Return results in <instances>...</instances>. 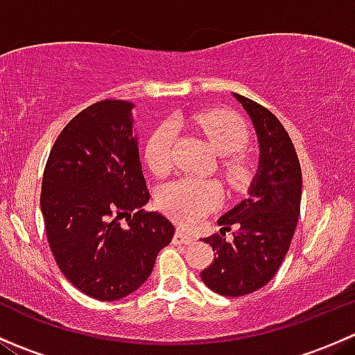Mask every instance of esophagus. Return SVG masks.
Returning a JSON list of instances; mask_svg holds the SVG:
<instances>
[{"label":"esophagus","mask_w":355,"mask_h":355,"mask_svg":"<svg viewBox=\"0 0 355 355\" xmlns=\"http://www.w3.org/2000/svg\"><path fill=\"white\" fill-rule=\"evenodd\" d=\"M194 241H196L194 237H191V235L185 234V232L182 230H177L173 235V244L177 245H187V244H192Z\"/></svg>","instance_id":"esophagus-1"}]
</instances>
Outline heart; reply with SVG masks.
<instances>
[{"label": "heart", "instance_id": "b5f03b06", "mask_svg": "<svg viewBox=\"0 0 355 355\" xmlns=\"http://www.w3.org/2000/svg\"><path fill=\"white\" fill-rule=\"evenodd\" d=\"M196 125L202 130L214 151L227 156L223 170L234 187H242L252 175V163L242 155L249 142V130L239 114L225 110H209L194 116ZM177 141V125L166 120L159 123L144 146V161L155 175H166L173 166V146ZM221 202V185L216 180L180 178L164 185L157 194V204L180 225H196L204 214Z\"/></svg>", "mask_w": 355, "mask_h": 355}]
</instances>
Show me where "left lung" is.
<instances>
[{"mask_svg": "<svg viewBox=\"0 0 355 355\" xmlns=\"http://www.w3.org/2000/svg\"><path fill=\"white\" fill-rule=\"evenodd\" d=\"M252 120L259 141V168L247 199L218 220L221 235L202 239L216 252L200 280L225 297L252 293L277 275L288 252L300 213L302 171L295 148L277 116L252 99L234 94ZM234 241L223 239L231 225Z\"/></svg>", "mask_w": 355, "mask_h": 355, "instance_id": "left-lung-1", "label": "left lung"}]
</instances>
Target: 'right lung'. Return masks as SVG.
Returning a JSON list of instances; mask_svg holds the SVG:
<instances>
[{
    "label": "right lung",
    "mask_w": 355,
    "mask_h": 355,
    "mask_svg": "<svg viewBox=\"0 0 355 355\" xmlns=\"http://www.w3.org/2000/svg\"><path fill=\"white\" fill-rule=\"evenodd\" d=\"M132 108L103 99L82 110L55 141L42 175L41 211L56 264L73 287L98 300L141 287L175 234L168 218L142 209L149 191ZM123 217L127 227L119 223Z\"/></svg>",
    "instance_id": "1"
}]
</instances>
